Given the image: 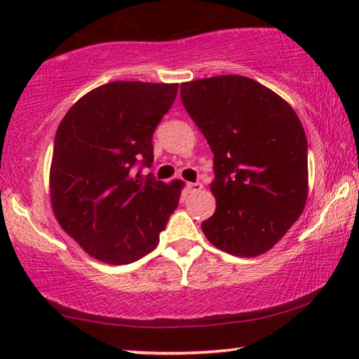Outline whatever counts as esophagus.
Segmentation results:
<instances>
[{
	"label": "esophagus",
	"instance_id": "obj_1",
	"mask_svg": "<svg viewBox=\"0 0 359 359\" xmlns=\"http://www.w3.org/2000/svg\"><path fill=\"white\" fill-rule=\"evenodd\" d=\"M203 189V183H188V191L189 193H198V191Z\"/></svg>",
	"mask_w": 359,
	"mask_h": 359
}]
</instances>
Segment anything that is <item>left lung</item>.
Wrapping results in <instances>:
<instances>
[{
	"mask_svg": "<svg viewBox=\"0 0 359 359\" xmlns=\"http://www.w3.org/2000/svg\"><path fill=\"white\" fill-rule=\"evenodd\" d=\"M181 101L214 154L215 212L201 224L214 247L258 257L306 208L307 139L291 106L252 78L181 83Z\"/></svg>",
	"mask_w": 359,
	"mask_h": 359,
	"instance_id": "obj_1",
	"label": "left lung"
}]
</instances>
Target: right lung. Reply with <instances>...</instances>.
Instances as JSON below:
<instances>
[{"mask_svg": "<svg viewBox=\"0 0 359 359\" xmlns=\"http://www.w3.org/2000/svg\"><path fill=\"white\" fill-rule=\"evenodd\" d=\"M176 93L178 83L112 81L80 97L58 126L48 178L53 214L102 263L150 253L178 208L181 181L134 171L154 163L151 137Z\"/></svg>", "mask_w": 359, "mask_h": 359, "instance_id": "add662e5", "label": "right lung"}]
</instances>
